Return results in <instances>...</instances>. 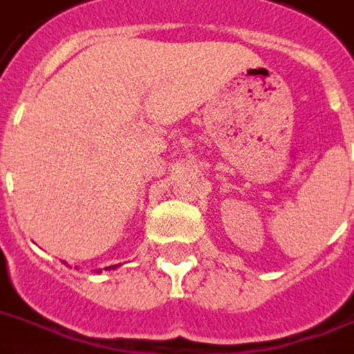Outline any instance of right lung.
Segmentation results:
<instances>
[{
  "mask_svg": "<svg viewBox=\"0 0 354 354\" xmlns=\"http://www.w3.org/2000/svg\"><path fill=\"white\" fill-rule=\"evenodd\" d=\"M117 266H118V264H115V266H109V268H106V270H115V268H117Z\"/></svg>",
  "mask_w": 354,
  "mask_h": 354,
  "instance_id": "1",
  "label": "right lung"
}]
</instances>
